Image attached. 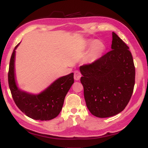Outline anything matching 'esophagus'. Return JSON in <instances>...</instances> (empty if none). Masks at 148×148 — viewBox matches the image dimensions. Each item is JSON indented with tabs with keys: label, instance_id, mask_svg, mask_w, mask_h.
Masks as SVG:
<instances>
[{
	"label": "esophagus",
	"instance_id": "34e87169",
	"mask_svg": "<svg viewBox=\"0 0 148 148\" xmlns=\"http://www.w3.org/2000/svg\"><path fill=\"white\" fill-rule=\"evenodd\" d=\"M81 77V74L79 71H76L74 72V79L76 81H78L80 79Z\"/></svg>",
	"mask_w": 148,
	"mask_h": 148
}]
</instances>
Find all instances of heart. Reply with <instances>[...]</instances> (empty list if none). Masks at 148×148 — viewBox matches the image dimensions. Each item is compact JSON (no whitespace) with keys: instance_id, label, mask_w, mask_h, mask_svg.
I'll return each instance as SVG.
<instances>
[{"instance_id":"b5f03b06","label":"heart","mask_w":148,"mask_h":148,"mask_svg":"<svg viewBox=\"0 0 148 148\" xmlns=\"http://www.w3.org/2000/svg\"><path fill=\"white\" fill-rule=\"evenodd\" d=\"M90 45H92V46L90 47L88 56L90 60L93 62L100 57V56L104 51L105 47L103 44L99 40H96L93 42L90 41Z\"/></svg>"}]
</instances>
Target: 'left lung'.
Listing matches in <instances>:
<instances>
[{
    "instance_id": "obj_1",
    "label": "left lung",
    "mask_w": 148,
    "mask_h": 148,
    "mask_svg": "<svg viewBox=\"0 0 148 148\" xmlns=\"http://www.w3.org/2000/svg\"><path fill=\"white\" fill-rule=\"evenodd\" d=\"M112 50L92 64L81 66V83L90 112L108 118L121 112L129 102L136 69L129 48L112 32Z\"/></svg>"
}]
</instances>
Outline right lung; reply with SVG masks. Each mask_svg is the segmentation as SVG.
<instances>
[{
    "label": "right lung",
    "instance_id": "add662e5",
    "mask_svg": "<svg viewBox=\"0 0 148 148\" xmlns=\"http://www.w3.org/2000/svg\"><path fill=\"white\" fill-rule=\"evenodd\" d=\"M16 46L12 51L8 72L9 86L18 108L28 117L47 121L56 118L62 109L65 97L74 83V73L58 78L38 95H33L18 88L15 81L14 60Z\"/></svg>",
    "mask_w": 148,
    "mask_h": 148
}]
</instances>
